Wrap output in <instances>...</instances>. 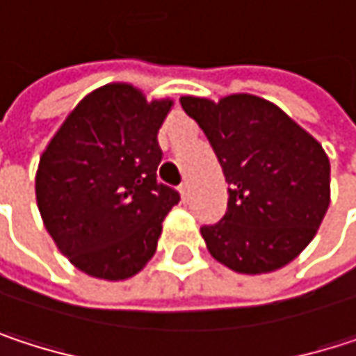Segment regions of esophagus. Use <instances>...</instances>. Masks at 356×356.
Segmentation results:
<instances>
[{"label":"esophagus","instance_id":"1","mask_svg":"<svg viewBox=\"0 0 356 356\" xmlns=\"http://www.w3.org/2000/svg\"><path fill=\"white\" fill-rule=\"evenodd\" d=\"M179 193H181V197H183V200H187V197H189V183H187V181H183V183L179 185Z\"/></svg>","mask_w":356,"mask_h":356}]
</instances>
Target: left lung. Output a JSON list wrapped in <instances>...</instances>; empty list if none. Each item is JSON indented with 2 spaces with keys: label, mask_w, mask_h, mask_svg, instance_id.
Wrapping results in <instances>:
<instances>
[{
  "label": "left lung",
  "mask_w": 356,
  "mask_h": 356,
  "mask_svg": "<svg viewBox=\"0 0 356 356\" xmlns=\"http://www.w3.org/2000/svg\"><path fill=\"white\" fill-rule=\"evenodd\" d=\"M210 140L229 187L220 222L200 233L210 255L239 274H268L312 243L330 206V159L274 103L235 92L181 97Z\"/></svg>",
  "instance_id": "1"
}]
</instances>
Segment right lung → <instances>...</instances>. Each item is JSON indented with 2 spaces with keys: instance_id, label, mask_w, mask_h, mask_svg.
<instances>
[{
  "instance_id": "1",
  "label": "right lung",
  "mask_w": 356,
  "mask_h": 356,
  "mask_svg": "<svg viewBox=\"0 0 356 356\" xmlns=\"http://www.w3.org/2000/svg\"><path fill=\"white\" fill-rule=\"evenodd\" d=\"M173 99L129 82L88 92L40 154L36 206L57 249L108 282L136 276L154 255L177 191L156 181L159 129Z\"/></svg>"
}]
</instances>
